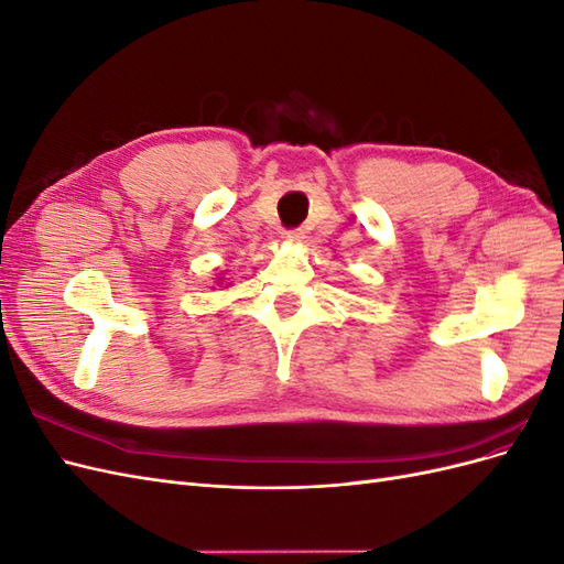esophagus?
<instances>
[{"mask_svg":"<svg viewBox=\"0 0 564 564\" xmlns=\"http://www.w3.org/2000/svg\"><path fill=\"white\" fill-rule=\"evenodd\" d=\"M282 240L284 242H301L303 240V230H299V228L282 230Z\"/></svg>","mask_w":564,"mask_h":564,"instance_id":"1","label":"esophagus"}]
</instances>
